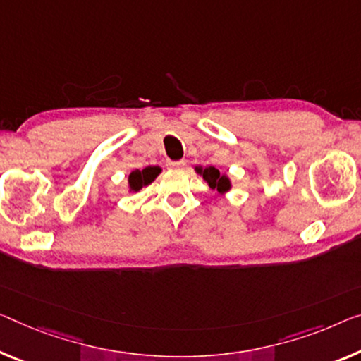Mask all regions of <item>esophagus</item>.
Segmentation results:
<instances>
[{"mask_svg": "<svg viewBox=\"0 0 361 361\" xmlns=\"http://www.w3.org/2000/svg\"><path fill=\"white\" fill-rule=\"evenodd\" d=\"M185 161L184 159H180V161H168V166L171 169H179V168H184Z\"/></svg>", "mask_w": 361, "mask_h": 361, "instance_id": "1", "label": "esophagus"}]
</instances>
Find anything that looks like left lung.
<instances>
[{"mask_svg":"<svg viewBox=\"0 0 361 361\" xmlns=\"http://www.w3.org/2000/svg\"><path fill=\"white\" fill-rule=\"evenodd\" d=\"M200 171H202V169H200ZM202 173H203V179L208 182L209 187H212V188H216V190H218V192H227V190H229V187H231L229 179H227L226 176L219 174V171L216 169L214 166L204 168Z\"/></svg>","mask_w":361,"mask_h":361,"instance_id":"obj_1","label":"left lung"}]
</instances>
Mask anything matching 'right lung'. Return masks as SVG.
Wrapping results in <instances>:
<instances>
[{"mask_svg": "<svg viewBox=\"0 0 361 361\" xmlns=\"http://www.w3.org/2000/svg\"><path fill=\"white\" fill-rule=\"evenodd\" d=\"M159 173H161V169L158 168V166H149V168H145V169H135L132 171V173L129 174V187L130 190H140V188L143 185H147L152 182L154 177H157Z\"/></svg>", "mask_w": 361, "mask_h": 361, "instance_id": "add662e5", "label": "right lung"}]
</instances>
